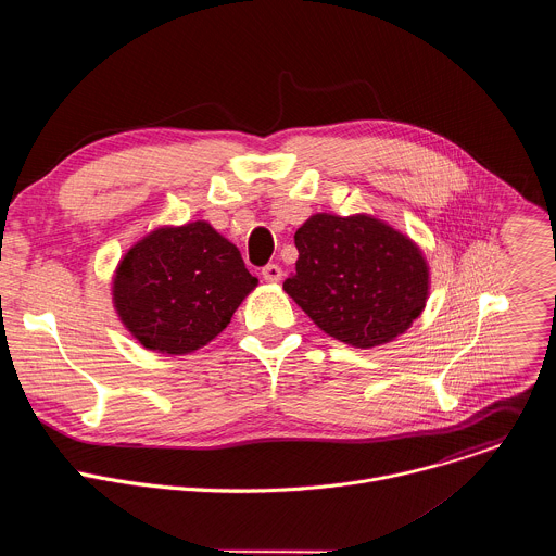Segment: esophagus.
Instances as JSON below:
<instances>
[{
  "instance_id": "esophagus-1",
  "label": "esophagus",
  "mask_w": 556,
  "mask_h": 556,
  "mask_svg": "<svg viewBox=\"0 0 556 556\" xmlns=\"http://www.w3.org/2000/svg\"><path fill=\"white\" fill-rule=\"evenodd\" d=\"M262 277H264L268 283H279L281 277H283V270H281V266H277V264H268V266H264Z\"/></svg>"
}]
</instances>
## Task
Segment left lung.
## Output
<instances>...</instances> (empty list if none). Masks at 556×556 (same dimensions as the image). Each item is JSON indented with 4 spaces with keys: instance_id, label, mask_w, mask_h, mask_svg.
Masks as SVG:
<instances>
[{
    "instance_id": "1",
    "label": "left lung",
    "mask_w": 556,
    "mask_h": 556,
    "mask_svg": "<svg viewBox=\"0 0 556 556\" xmlns=\"http://www.w3.org/2000/svg\"><path fill=\"white\" fill-rule=\"evenodd\" d=\"M296 273L283 290L326 334L384 345L412 328L429 296L420 247L367 213H316L294 232Z\"/></svg>"
}]
</instances>
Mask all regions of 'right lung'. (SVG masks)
I'll use <instances>...</instances> for the list:
<instances>
[{
	"instance_id": "1",
	"label": "right lung",
	"mask_w": 556,
	"mask_h": 556,
	"mask_svg": "<svg viewBox=\"0 0 556 556\" xmlns=\"http://www.w3.org/2000/svg\"><path fill=\"white\" fill-rule=\"evenodd\" d=\"M255 286L237 247L198 219L136 242L114 273L112 301L142 348L180 356L211 343Z\"/></svg>"
}]
</instances>
